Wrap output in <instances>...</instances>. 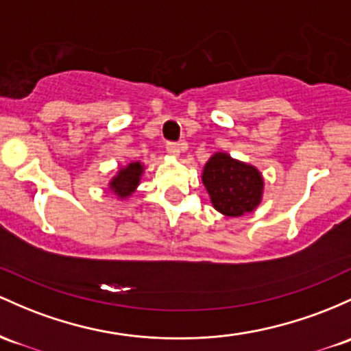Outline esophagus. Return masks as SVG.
Here are the masks:
<instances>
[{"label":"esophagus","mask_w":351,"mask_h":351,"mask_svg":"<svg viewBox=\"0 0 351 351\" xmlns=\"http://www.w3.org/2000/svg\"><path fill=\"white\" fill-rule=\"evenodd\" d=\"M167 152L169 153V155H180V153H182V145L175 143V141H168Z\"/></svg>","instance_id":"obj_1"}]
</instances>
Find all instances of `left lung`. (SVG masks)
I'll list each match as a JSON object with an SVG mask.
<instances>
[{
  "mask_svg": "<svg viewBox=\"0 0 351 351\" xmlns=\"http://www.w3.org/2000/svg\"><path fill=\"white\" fill-rule=\"evenodd\" d=\"M203 184L211 203L226 217H241L258 206L263 180L256 168L233 160L226 153H217L203 169Z\"/></svg>",
  "mask_w": 351,
  "mask_h": 351,
  "instance_id": "obj_1",
  "label": "left lung"
}]
</instances>
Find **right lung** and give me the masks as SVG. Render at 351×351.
<instances>
[{
  "mask_svg": "<svg viewBox=\"0 0 351 351\" xmlns=\"http://www.w3.org/2000/svg\"><path fill=\"white\" fill-rule=\"evenodd\" d=\"M143 173V167L141 163H130L128 167L119 169L117 178H113V182L110 183L111 190L114 191L118 196L125 198V196L132 195L136 188L138 182H140V176Z\"/></svg>",
  "mask_w": 351,
  "mask_h": 351,
  "instance_id": "1",
  "label": "right lung"
}]
</instances>
